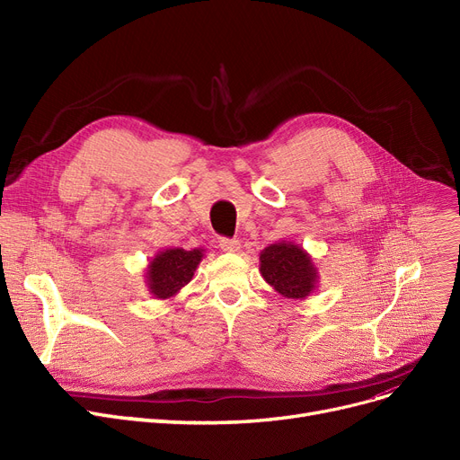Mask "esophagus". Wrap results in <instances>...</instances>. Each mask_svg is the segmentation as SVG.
I'll list each match as a JSON object with an SVG mask.
<instances>
[{
	"label": "esophagus",
	"instance_id": "esophagus-1",
	"mask_svg": "<svg viewBox=\"0 0 460 460\" xmlns=\"http://www.w3.org/2000/svg\"><path fill=\"white\" fill-rule=\"evenodd\" d=\"M220 248L227 253H238L240 252V243L234 238H222L220 240Z\"/></svg>",
	"mask_w": 460,
	"mask_h": 460
}]
</instances>
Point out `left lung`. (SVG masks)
Listing matches in <instances>:
<instances>
[{"label": "left lung", "instance_id": "obj_1", "mask_svg": "<svg viewBox=\"0 0 460 460\" xmlns=\"http://www.w3.org/2000/svg\"><path fill=\"white\" fill-rule=\"evenodd\" d=\"M259 272L285 298L302 300L315 291L319 270L311 255L291 240H279L259 255Z\"/></svg>", "mask_w": 460, "mask_h": 460}]
</instances>
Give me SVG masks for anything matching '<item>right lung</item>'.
Masks as SVG:
<instances>
[{"instance_id":"obj_1","label":"right lung","mask_w":460,"mask_h":460,"mask_svg":"<svg viewBox=\"0 0 460 460\" xmlns=\"http://www.w3.org/2000/svg\"><path fill=\"white\" fill-rule=\"evenodd\" d=\"M203 255L205 250L201 248H193L190 252L182 248H167L158 252L145 270L147 291L158 300L173 298L184 285L191 281Z\"/></svg>"}]
</instances>
